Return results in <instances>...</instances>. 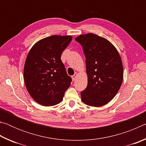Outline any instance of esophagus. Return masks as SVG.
<instances>
[{
	"label": "esophagus",
	"mask_w": 146,
	"mask_h": 146,
	"mask_svg": "<svg viewBox=\"0 0 146 146\" xmlns=\"http://www.w3.org/2000/svg\"><path fill=\"white\" fill-rule=\"evenodd\" d=\"M76 77H77V73H75V75H73L72 76H71V78H72L73 81H75L76 80Z\"/></svg>",
	"instance_id": "esophagus-1"
}]
</instances>
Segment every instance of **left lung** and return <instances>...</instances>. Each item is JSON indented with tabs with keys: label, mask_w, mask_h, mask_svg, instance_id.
I'll list each match as a JSON object with an SVG mask.
<instances>
[{
	"label": "left lung",
	"mask_w": 146,
	"mask_h": 146,
	"mask_svg": "<svg viewBox=\"0 0 146 146\" xmlns=\"http://www.w3.org/2000/svg\"><path fill=\"white\" fill-rule=\"evenodd\" d=\"M86 57L88 86L81 91L82 102L99 107L110 102L123 80V66L119 53L106 38L93 33L75 38Z\"/></svg>",
	"instance_id": "1"
}]
</instances>
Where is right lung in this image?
Returning a JSON list of instances; mask_svg holds the SVG:
<instances>
[{
	"mask_svg": "<svg viewBox=\"0 0 146 146\" xmlns=\"http://www.w3.org/2000/svg\"><path fill=\"white\" fill-rule=\"evenodd\" d=\"M71 36L53 35L37 42L29 51L24 68L26 87L31 97L44 106L62 100L72 79L60 57Z\"/></svg>",
	"mask_w": 146,
	"mask_h": 146,
	"instance_id": "obj_1",
	"label": "right lung"
}]
</instances>
